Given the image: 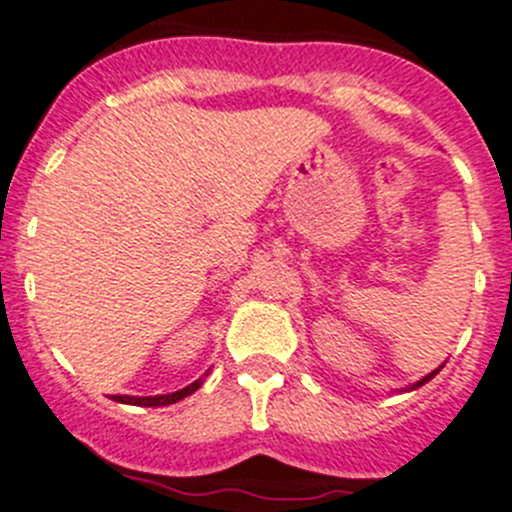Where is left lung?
Listing matches in <instances>:
<instances>
[{"mask_svg": "<svg viewBox=\"0 0 512 512\" xmlns=\"http://www.w3.org/2000/svg\"><path fill=\"white\" fill-rule=\"evenodd\" d=\"M441 367H444V365H441ZM441 367H439V370H441ZM439 370H434V372H428V375H426V377H421V380H418V382H413V385H411V388H408V390H416V388H421V385H426V382H428V380H431V377H436V375H439Z\"/></svg>", "mask_w": 512, "mask_h": 512, "instance_id": "obj_1", "label": "left lung"}]
</instances>
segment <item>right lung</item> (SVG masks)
Returning <instances> with one entry per match:
<instances>
[{"mask_svg": "<svg viewBox=\"0 0 512 512\" xmlns=\"http://www.w3.org/2000/svg\"><path fill=\"white\" fill-rule=\"evenodd\" d=\"M206 375H209V372H206ZM204 377H199V380H196V382L186 385V388H183V390H176V393L145 395V398H135V395H114V400H117V403H127V405H145V408H160V405L178 403V400H183V398H188V395H191V393H196V390H199L201 385H204Z\"/></svg>", "mask_w": 512, "mask_h": 512, "instance_id": "right-lung-1", "label": "right lung"}]
</instances>
